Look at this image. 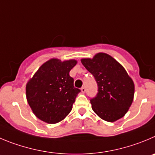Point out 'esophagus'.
Instances as JSON below:
<instances>
[{
    "instance_id": "obj_1",
    "label": "esophagus",
    "mask_w": 155,
    "mask_h": 155,
    "mask_svg": "<svg viewBox=\"0 0 155 155\" xmlns=\"http://www.w3.org/2000/svg\"><path fill=\"white\" fill-rule=\"evenodd\" d=\"M86 89L85 86H82V87L81 88V92H82V93H85V92H86Z\"/></svg>"
}]
</instances>
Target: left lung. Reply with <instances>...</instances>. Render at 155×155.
<instances>
[{"instance_id": "8db88e82", "label": "left lung", "mask_w": 155, "mask_h": 155, "mask_svg": "<svg viewBox=\"0 0 155 155\" xmlns=\"http://www.w3.org/2000/svg\"><path fill=\"white\" fill-rule=\"evenodd\" d=\"M81 62L97 82V95L90 99L92 110L110 122L122 118L132 103L134 93V82L125 68L104 53Z\"/></svg>"}]
</instances>
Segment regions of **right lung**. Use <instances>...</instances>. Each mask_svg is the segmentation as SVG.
<instances>
[{"label":"right lung","instance_id":"add662e5","mask_svg":"<svg viewBox=\"0 0 155 155\" xmlns=\"http://www.w3.org/2000/svg\"><path fill=\"white\" fill-rule=\"evenodd\" d=\"M77 63L75 60L62 62L51 59L36 72L26 86V95L34 115L42 121L55 124L64 119L73 108L81 92L74 87L69 71Z\"/></svg>","mask_w":155,"mask_h":155}]
</instances>
